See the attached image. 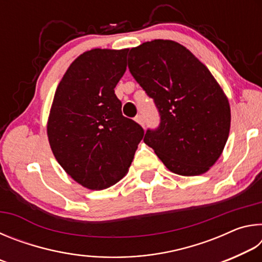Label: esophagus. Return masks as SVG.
Masks as SVG:
<instances>
[{
  "label": "esophagus",
  "mask_w": 262,
  "mask_h": 262,
  "mask_svg": "<svg viewBox=\"0 0 262 262\" xmlns=\"http://www.w3.org/2000/svg\"><path fill=\"white\" fill-rule=\"evenodd\" d=\"M135 121L139 122L140 125H141L142 127H143V128H145V120H144L143 115H136V117H135Z\"/></svg>",
  "instance_id": "esophagus-1"
}]
</instances>
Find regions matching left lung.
<instances>
[{
  "label": "left lung",
  "mask_w": 262,
  "mask_h": 262,
  "mask_svg": "<svg viewBox=\"0 0 262 262\" xmlns=\"http://www.w3.org/2000/svg\"><path fill=\"white\" fill-rule=\"evenodd\" d=\"M128 68L161 119L145 132L144 143L174 173H205L223 151L231 122L227 96L211 73L187 48L163 39L132 48Z\"/></svg>",
  "instance_id": "obj_1"
}]
</instances>
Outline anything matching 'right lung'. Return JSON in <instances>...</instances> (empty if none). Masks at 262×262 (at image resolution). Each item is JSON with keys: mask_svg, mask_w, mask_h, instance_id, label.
Listing matches in <instances>:
<instances>
[{"mask_svg": "<svg viewBox=\"0 0 262 262\" xmlns=\"http://www.w3.org/2000/svg\"><path fill=\"white\" fill-rule=\"evenodd\" d=\"M127 50L88 51L62 77L47 135L56 161L89 189H105L126 176L144 130L123 117L114 88L126 72Z\"/></svg>", "mask_w": 262, "mask_h": 262, "instance_id": "add662e5", "label": "right lung"}]
</instances>
